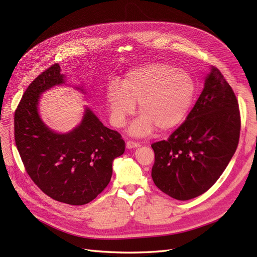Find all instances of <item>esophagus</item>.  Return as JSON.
<instances>
[{
    "instance_id": "34e87169",
    "label": "esophagus",
    "mask_w": 257,
    "mask_h": 257,
    "mask_svg": "<svg viewBox=\"0 0 257 257\" xmlns=\"http://www.w3.org/2000/svg\"><path fill=\"white\" fill-rule=\"evenodd\" d=\"M138 147H141V145H139L138 143H134V142H127L126 143L127 149H134V148H138Z\"/></svg>"
}]
</instances>
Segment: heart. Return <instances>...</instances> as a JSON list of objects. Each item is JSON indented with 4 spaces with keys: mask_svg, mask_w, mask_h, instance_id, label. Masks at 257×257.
<instances>
[{
    "mask_svg": "<svg viewBox=\"0 0 257 257\" xmlns=\"http://www.w3.org/2000/svg\"><path fill=\"white\" fill-rule=\"evenodd\" d=\"M197 85L194 77L183 69L163 62L137 66L128 71L122 80L111 81L105 91V103L114 127H123L136 111L141 115L130 126L136 137L150 135L155 127L168 132L185 120Z\"/></svg>",
    "mask_w": 257,
    "mask_h": 257,
    "instance_id": "1",
    "label": "heart"
}]
</instances>
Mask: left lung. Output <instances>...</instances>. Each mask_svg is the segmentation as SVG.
Masks as SVG:
<instances>
[{
  "label": "left lung",
  "instance_id": "1",
  "mask_svg": "<svg viewBox=\"0 0 257 257\" xmlns=\"http://www.w3.org/2000/svg\"><path fill=\"white\" fill-rule=\"evenodd\" d=\"M239 135L238 100L224 76L212 66L186 120L168 141L151 146L155 154L153 182L178 200L201 195L227 167Z\"/></svg>",
  "mask_w": 257,
  "mask_h": 257
}]
</instances>
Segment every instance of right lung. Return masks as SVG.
I'll list each match as a JSON object with an SVG mask.
<instances>
[{"label": "right lung", "instance_id": "obj_1", "mask_svg": "<svg viewBox=\"0 0 257 257\" xmlns=\"http://www.w3.org/2000/svg\"><path fill=\"white\" fill-rule=\"evenodd\" d=\"M59 64L32 81L15 112V141L27 173L45 194L73 206L90 203L109 183L112 162L124 153L125 144L116 131L106 127L85 106L80 123L58 133L40 114L44 92L65 85ZM81 94V85H73Z\"/></svg>", "mask_w": 257, "mask_h": 257}]
</instances>
